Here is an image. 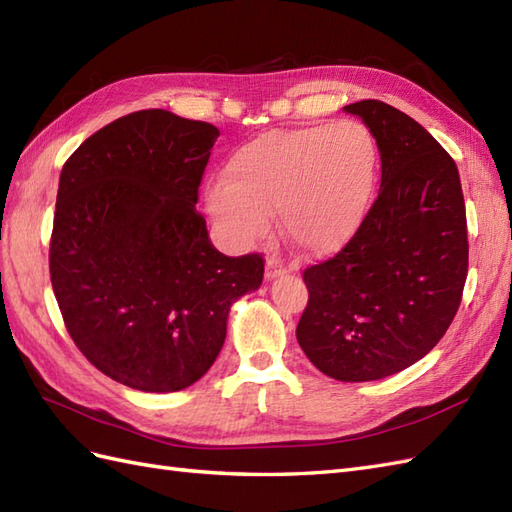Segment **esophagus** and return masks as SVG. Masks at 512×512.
Here are the masks:
<instances>
[{
    "label": "esophagus",
    "mask_w": 512,
    "mask_h": 512,
    "mask_svg": "<svg viewBox=\"0 0 512 512\" xmlns=\"http://www.w3.org/2000/svg\"><path fill=\"white\" fill-rule=\"evenodd\" d=\"M292 270H296V266H285L283 261L277 257H270L266 261V279H277V277H281V274L292 272Z\"/></svg>",
    "instance_id": "1"
}]
</instances>
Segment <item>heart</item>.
Instances as JSON below:
<instances>
[{"label":"heart","instance_id":"1","mask_svg":"<svg viewBox=\"0 0 512 512\" xmlns=\"http://www.w3.org/2000/svg\"><path fill=\"white\" fill-rule=\"evenodd\" d=\"M381 151L359 121L272 129L240 144L207 194L212 216L235 242H253L277 212L285 238L313 257L333 255L368 216Z\"/></svg>","mask_w":512,"mask_h":512}]
</instances>
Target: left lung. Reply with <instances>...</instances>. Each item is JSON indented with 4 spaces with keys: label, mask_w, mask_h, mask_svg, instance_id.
I'll list each match as a JSON object with an SVG mask.
<instances>
[{
    "label": "left lung",
    "mask_w": 512,
    "mask_h": 512,
    "mask_svg": "<svg viewBox=\"0 0 512 512\" xmlns=\"http://www.w3.org/2000/svg\"><path fill=\"white\" fill-rule=\"evenodd\" d=\"M381 151V190L335 257L303 272L307 307L296 339L320 372L378 381L426 357L463 298L469 244L461 177L450 153L389 103L344 108Z\"/></svg>",
    "instance_id": "8db88e82"
}]
</instances>
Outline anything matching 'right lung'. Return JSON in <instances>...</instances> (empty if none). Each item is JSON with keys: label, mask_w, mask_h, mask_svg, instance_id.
Listing matches in <instances>:
<instances>
[{"label": "right lung", "mask_w": 512, "mask_h": 512, "mask_svg": "<svg viewBox=\"0 0 512 512\" xmlns=\"http://www.w3.org/2000/svg\"><path fill=\"white\" fill-rule=\"evenodd\" d=\"M218 136L209 123L140 110L62 166L51 285L75 346L131 389L199 381L225 344L231 305L264 279V257L216 251L194 209Z\"/></svg>", "instance_id": "obj_1"}]
</instances>
